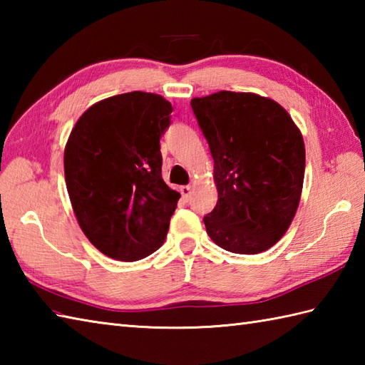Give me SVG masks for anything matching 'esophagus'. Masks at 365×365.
Masks as SVG:
<instances>
[{
    "label": "esophagus",
    "instance_id": "obj_1",
    "mask_svg": "<svg viewBox=\"0 0 365 365\" xmlns=\"http://www.w3.org/2000/svg\"><path fill=\"white\" fill-rule=\"evenodd\" d=\"M180 192H182V196H183L185 199H188V197H191V195H192V187H191V185H185V187L180 188Z\"/></svg>",
    "mask_w": 365,
    "mask_h": 365
}]
</instances>
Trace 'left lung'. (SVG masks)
Returning <instances> with one entry per match:
<instances>
[{
	"label": "left lung",
	"mask_w": 365,
	"mask_h": 365,
	"mask_svg": "<svg viewBox=\"0 0 365 365\" xmlns=\"http://www.w3.org/2000/svg\"><path fill=\"white\" fill-rule=\"evenodd\" d=\"M191 108L210 147L218 202L207 234L235 254H259L284 237L298 210L306 149L290 114L254 92L220 91Z\"/></svg>",
	"instance_id": "left-lung-1"
}]
</instances>
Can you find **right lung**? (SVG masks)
<instances>
[{
	"instance_id": "right-lung-1",
	"label": "right lung",
	"mask_w": 365,
	"mask_h": 365,
	"mask_svg": "<svg viewBox=\"0 0 365 365\" xmlns=\"http://www.w3.org/2000/svg\"><path fill=\"white\" fill-rule=\"evenodd\" d=\"M173 106L133 91L81 114L67 139V192L81 230L114 260L135 262L165 243L180 192L161 177L160 138Z\"/></svg>"
}]
</instances>
